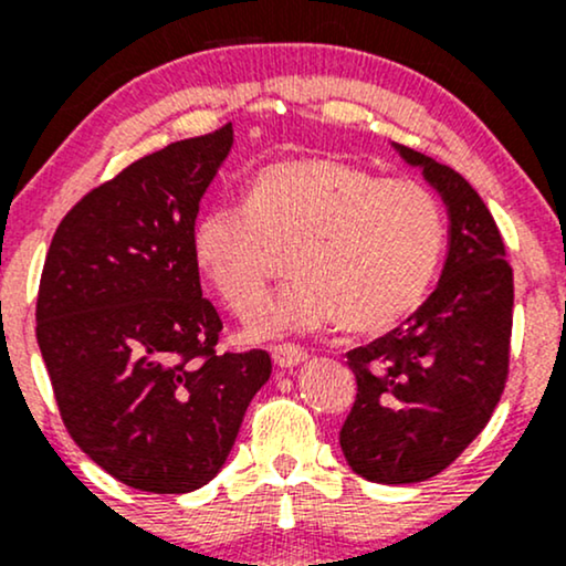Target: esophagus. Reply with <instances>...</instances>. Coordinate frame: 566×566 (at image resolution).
<instances>
[{
    "instance_id": "1",
    "label": "esophagus",
    "mask_w": 566,
    "mask_h": 566,
    "mask_svg": "<svg viewBox=\"0 0 566 566\" xmlns=\"http://www.w3.org/2000/svg\"><path fill=\"white\" fill-rule=\"evenodd\" d=\"M308 359V350L301 346H279L274 348V361L279 367H295Z\"/></svg>"
}]
</instances>
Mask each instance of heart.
I'll list each match as a JSON object with an SVG mask.
<instances>
[{"mask_svg": "<svg viewBox=\"0 0 566 566\" xmlns=\"http://www.w3.org/2000/svg\"><path fill=\"white\" fill-rule=\"evenodd\" d=\"M444 210L431 188L378 178L337 157L265 165L244 207L216 205L193 220L191 258L233 314L263 301L287 255L297 279L247 324L265 340L340 316L350 333H382L418 308L444 252Z\"/></svg>", "mask_w": 566, "mask_h": 566, "instance_id": "1", "label": "heart"}]
</instances>
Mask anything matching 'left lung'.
Instances as JSON below:
<instances>
[{"label":"left lung","mask_w":566,"mask_h":566,"mask_svg":"<svg viewBox=\"0 0 566 566\" xmlns=\"http://www.w3.org/2000/svg\"><path fill=\"white\" fill-rule=\"evenodd\" d=\"M444 199L450 250L437 290L401 327L348 350V465L375 484L437 476L482 433L509 378L513 271L495 218L452 167L394 143Z\"/></svg>","instance_id":"8db88e82"}]
</instances>
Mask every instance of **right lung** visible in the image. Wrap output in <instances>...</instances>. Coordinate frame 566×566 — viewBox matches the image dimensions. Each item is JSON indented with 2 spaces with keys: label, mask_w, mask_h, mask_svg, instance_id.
Instances as JSON below:
<instances>
[{
  "label": "right lung",
  "mask_w": 566,
  "mask_h": 566,
  "mask_svg": "<svg viewBox=\"0 0 566 566\" xmlns=\"http://www.w3.org/2000/svg\"><path fill=\"white\" fill-rule=\"evenodd\" d=\"M231 125L178 140L93 188L57 226L36 343L71 439L133 490L184 495L223 469L265 350L218 354L223 329L191 258L199 201Z\"/></svg>",
  "instance_id": "obj_1"
}]
</instances>
